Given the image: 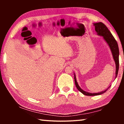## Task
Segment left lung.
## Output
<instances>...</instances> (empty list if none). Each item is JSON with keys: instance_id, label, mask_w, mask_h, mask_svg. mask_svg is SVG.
I'll use <instances>...</instances> for the list:
<instances>
[{"instance_id": "left-lung-1", "label": "left lung", "mask_w": 124, "mask_h": 124, "mask_svg": "<svg viewBox=\"0 0 124 124\" xmlns=\"http://www.w3.org/2000/svg\"><path fill=\"white\" fill-rule=\"evenodd\" d=\"M93 26L95 27V31L96 33H97V35L102 36L103 38V39L106 43H107L109 46L110 49L112 52L113 59H114L115 66H116V70H115V78H116L118 73V70H119V47L114 37L113 36L112 33L109 31L107 27H106V25L103 23L102 22H98V23H94ZM74 74V80H75V84L78 90H79L80 92L84 94V95L86 96H97L101 95L102 93H104L105 92H106L109 87L107 88V89L105 90L104 91L97 92V93H90V92H88L86 91H84L83 90L81 89L80 87L78 84L76 79V77H75V74Z\"/></svg>"}]
</instances>
